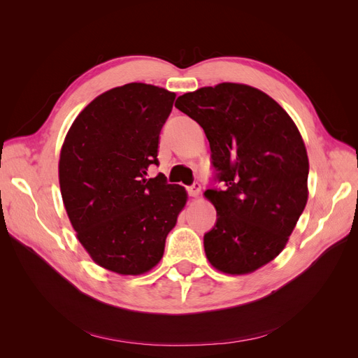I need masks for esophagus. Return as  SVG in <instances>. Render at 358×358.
Instances as JSON below:
<instances>
[{"instance_id":"obj_1","label":"esophagus","mask_w":358,"mask_h":358,"mask_svg":"<svg viewBox=\"0 0 358 358\" xmlns=\"http://www.w3.org/2000/svg\"><path fill=\"white\" fill-rule=\"evenodd\" d=\"M200 192H201V187L199 185V183H194L192 187H188V194L194 199H197L200 196Z\"/></svg>"}]
</instances>
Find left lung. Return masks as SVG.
<instances>
[{
	"label": "left lung",
	"mask_w": 358,
	"mask_h": 358,
	"mask_svg": "<svg viewBox=\"0 0 358 358\" xmlns=\"http://www.w3.org/2000/svg\"><path fill=\"white\" fill-rule=\"evenodd\" d=\"M204 129L222 189L204 191L216 224L204 234L209 263L248 275L275 259L308 203L309 159L291 116L254 86L224 82L175 104Z\"/></svg>",
	"instance_id": "left-lung-1"
}]
</instances>
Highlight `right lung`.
<instances>
[{
	"mask_svg": "<svg viewBox=\"0 0 358 358\" xmlns=\"http://www.w3.org/2000/svg\"><path fill=\"white\" fill-rule=\"evenodd\" d=\"M176 94L127 83L94 99L74 119L59 154V188L79 242L100 267L122 276L152 270L188 194L158 166L161 128Z\"/></svg>",
	"mask_w": 358,
	"mask_h": 358,
	"instance_id": "1",
	"label": "right lung"
}]
</instances>
